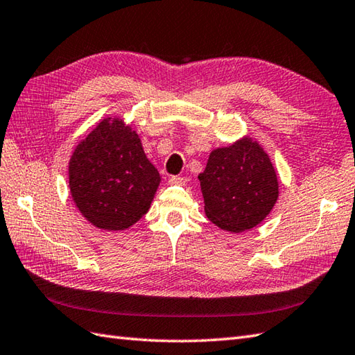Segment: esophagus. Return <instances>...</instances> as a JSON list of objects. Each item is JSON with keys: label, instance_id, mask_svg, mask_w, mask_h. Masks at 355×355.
<instances>
[{"label": "esophagus", "instance_id": "34e87169", "mask_svg": "<svg viewBox=\"0 0 355 355\" xmlns=\"http://www.w3.org/2000/svg\"><path fill=\"white\" fill-rule=\"evenodd\" d=\"M168 182L171 185H185L187 184V178H182V176H171L168 179Z\"/></svg>", "mask_w": 355, "mask_h": 355}]
</instances>
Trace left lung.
I'll use <instances>...</instances> for the list:
<instances>
[{"instance_id": "8db88e82", "label": "left lung", "mask_w": 355, "mask_h": 355, "mask_svg": "<svg viewBox=\"0 0 355 355\" xmlns=\"http://www.w3.org/2000/svg\"><path fill=\"white\" fill-rule=\"evenodd\" d=\"M199 180L205 214L225 231L252 230L278 200V178L270 157L249 137L212 150Z\"/></svg>"}]
</instances>
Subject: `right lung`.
Listing matches in <instances>:
<instances>
[{
	"instance_id": "right-lung-1",
	"label": "right lung",
	"mask_w": 355,
	"mask_h": 355,
	"mask_svg": "<svg viewBox=\"0 0 355 355\" xmlns=\"http://www.w3.org/2000/svg\"><path fill=\"white\" fill-rule=\"evenodd\" d=\"M69 190L82 216L98 230L123 231L150 208L161 176L135 130L106 118L76 147Z\"/></svg>"
}]
</instances>
